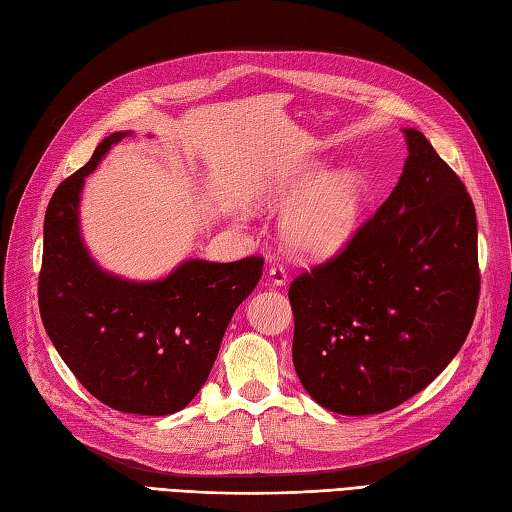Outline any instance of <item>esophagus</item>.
Segmentation results:
<instances>
[{"label":"esophagus","mask_w":512,"mask_h":512,"mask_svg":"<svg viewBox=\"0 0 512 512\" xmlns=\"http://www.w3.org/2000/svg\"><path fill=\"white\" fill-rule=\"evenodd\" d=\"M268 279L273 281L275 286H286V281H288V273H286V268L281 266V264H273L268 268Z\"/></svg>","instance_id":"esophagus-1"}]
</instances>
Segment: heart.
<instances>
[{
  "instance_id": "b5f03b06",
  "label": "heart",
  "mask_w": 512,
  "mask_h": 512,
  "mask_svg": "<svg viewBox=\"0 0 512 512\" xmlns=\"http://www.w3.org/2000/svg\"><path fill=\"white\" fill-rule=\"evenodd\" d=\"M301 180L288 191L266 193L264 202H286L310 187ZM363 206V178L354 169L336 171L290 206L284 217L288 244L303 255H332L350 239Z\"/></svg>"
}]
</instances>
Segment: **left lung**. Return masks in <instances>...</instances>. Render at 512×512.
Returning a JSON list of instances; mask_svg holds the SVG:
<instances>
[{
    "label": "left lung",
    "mask_w": 512,
    "mask_h": 512,
    "mask_svg": "<svg viewBox=\"0 0 512 512\" xmlns=\"http://www.w3.org/2000/svg\"><path fill=\"white\" fill-rule=\"evenodd\" d=\"M405 171L339 253L292 279V363L343 416L416 396L460 352L480 301L471 195L416 129Z\"/></svg>",
    "instance_id": "obj_1"
}]
</instances>
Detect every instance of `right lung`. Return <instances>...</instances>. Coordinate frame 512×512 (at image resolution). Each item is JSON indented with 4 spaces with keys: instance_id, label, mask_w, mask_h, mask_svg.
<instances>
[{
    "instance_id": "add662e5",
    "label": "right lung",
    "mask_w": 512,
    "mask_h": 512,
    "mask_svg": "<svg viewBox=\"0 0 512 512\" xmlns=\"http://www.w3.org/2000/svg\"><path fill=\"white\" fill-rule=\"evenodd\" d=\"M125 134L107 136L90 162L52 193L43 222L39 312L76 380L103 405L167 416L209 378L222 336L264 270V257L215 264L189 259L151 284L103 273L79 235L83 180Z\"/></svg>"
}]
</instances>
